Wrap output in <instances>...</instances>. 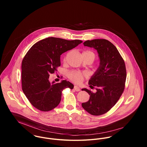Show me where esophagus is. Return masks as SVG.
Here are the masks:
<instances>
[{"mask_svg": "<svg viewBox=\"0 0 147 147\" xmlns=\"http://www.w3.org/2000/svg\"><path fill=\"white\" fill-rule=\"evenodd\" d=\"M74 89H75L76 91H77V92H79V91L80 90V88L78 86H77V85L74 86Z\"/></svg>", "mask_w": 147, "mask_h": 147, "instance_id": "1", "label": "esophagus"}]
</instances>
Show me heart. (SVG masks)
Returning <instances> with one entry per match:
<instances>
[{
	"instance_id": "1",
	"label": "heart",
	"mask_w": 147,
	"mask_h": 147,
	"mask_svg": "<svg viewBox=\"0 0 147 147\" xmlns=\"http://www.w3.org/2000/svg\"><path fill=\"white\" fill-rule=\"evenodd\" d=\"M83 55L90 57L93 59V61L95 58L94 53L89 50H86V51H85L84 52H83ZM86 76V74L85 72H72L69 74V78L73 82H74L76 83H80L82 82V81L84 79V77H85Z\"/></svg>"
}]
</instances>
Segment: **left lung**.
Listing matches in <instances>:
<instances>
[{"label": "left lung", "instance_id": "left-lung-1", "mask_svg": "<svg viewBox=\"0 0 147 147\" xmlns=\"http://www.w3.org/2000/svg\"><path fill=\"white\" fill-rule=\"evenodd\" d=\"M83 44L97 51L100 65L88 82L90 88L96 86L97 91L93 93L86 88L82 89L90 97L82 105L89 114L100 115L110 110L123 92L126 79L125 63L117 47L107 40H87Z\"/></svg>", "mask_w": 147, "mask_h": 147}]
</instances>
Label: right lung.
Instances as JSON below:
<instances>
[{
    "label": "right lung",
    "mask_w": 147,
    "mask_h": 147,
    "mask_svg": "<svg viewBox=\"0 0 147 147\" xmlns=\"http://www.w3.org/2000/svg\"><path fill=\"white\" fill-rule=\"evenodd\" d=\"M82 42L48 37L36 43L27 52L21 65L22 89L34 107L43 111L53 110L59 104L63 89L74 88L68 81L51 83L49 78L61 65V55Z\"/></svg>",
    "instance_id": "right-lung-1"
}]
</instances>
